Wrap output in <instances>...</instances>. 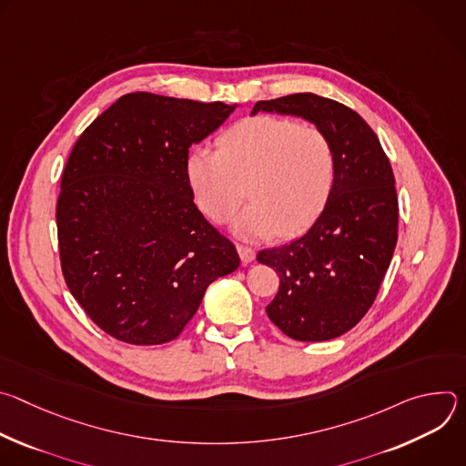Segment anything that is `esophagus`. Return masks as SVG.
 <instances>
[{
	"label": "esophagus",
	"mask_w": 466,
	"mask_h": 466,
	"mask_svg": "<svg viewBox=\"0 0 466 466\" xmlns=\"http://www.w3.org/2000/svg\"><path fill=\"white\" fill-rule=\"evenodd\" d=\"M238 254H239V258H241V263H250L252 259H254V256H256V252H254V248H250V247H247V245H241V243H238Z\"/></svg>",
	"instance_id": "1"
}]
</instances>
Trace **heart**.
I'll return each instance as SVG.
<instances>
[{"mask_svg":"<svg viewBox=\"0 0 466 466\" xmlns=\"http://www.w3.org/2000/svg\"><path fill=\"white\" fill-rule=\"evenodd\" d=\"M218 153L197 149L186 175L197 207L214 223L236 219V232L265 239L291 238L309 228L334 191L338 157L326 132L291 117L259 114L228 127Z\"/></svg>","mask_w":466,"mask_h":466,"instance_id":"b5f03b06","label":"heart"}]
</instances>
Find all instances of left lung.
Listing matches in <instances>:
<instances>
[{
	"label": "left lung",
	"mask_w": 466,
	"mask_h": 466,
	"mask_svg": "<svg viewBox=\"0 0 466 466\" xmlns=\"http://www.w3.org/2000/svg\"><path fill=\"white\" fill-rule=\"evenodd\" d=\"M291 114L334 144L338 175L329 201L299 239L259 250L280 279L268 317L297 341H328L354 328L372 306L398 239L394 175L374 130L352 108L315 94L258 101V112Z\"/></svg>",
	"instance_id": "8db88e82"
}]
</instances>
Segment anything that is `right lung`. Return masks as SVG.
Segmentation results:
<instances>
[{
    "instance_id": "1",
    "label": "right lung",
    "mask_w": 466,
    "mask_h": 466,
    "mask_svg": "<svg viewBox=\"0 0 466 466\" xmlns=\"http://www.w3.org/2000/svg\"><path fill=\"white\" fill-rule=\"evenodd\" d=\"M236 106L132 92L76 142L56 201L60 268L114 339L178 338L207 288L239 268L232 241L195 207L186 175L189 147Z\"/></svg>"
}]
</instances>
